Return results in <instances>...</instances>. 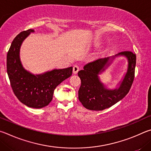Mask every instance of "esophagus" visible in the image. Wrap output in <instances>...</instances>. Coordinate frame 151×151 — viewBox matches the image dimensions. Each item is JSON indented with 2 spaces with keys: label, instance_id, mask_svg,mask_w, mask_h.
Segmentation results:
<instances>
[{
  "label": "esophagus",
  "instance_id": "34e87169",
  "mask_svg": "<svg viewBox=\"0 0 151 151\" xmlns=\"http://www.w3.org/2000/svg\"><path fill=\"white\" fill-rule=\"evenodd\" d=\"M79 70H80V68H79V66L77 65H75L73 67V73L74 74H76L79 71Z\"/></svg>",
  "mask_w": 151,
  "mask_h": 151
}]
</instances>
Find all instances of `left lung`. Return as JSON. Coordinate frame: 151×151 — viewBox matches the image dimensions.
<instances>
[{
    "instance_id": "obj_1",
    "label": "left lung",
    "mask_w": 151,
    "mask_h": 151,
    "mask_svg": "<svg viewBox=\"0 0 151 151\" xmlns=\"http://www.w3.org/2000/svg\"><path fill=\"white\" fill-rule=\"evenodd\" d=\"M117 56H124L128 60V70L119 87L114 90L107 89L102 83L99 75ZM136 65V54L130 51L121 52L112 57L97 60L86 64L83 70L78 71L81 86L78 98L84 107L92 111H101L111 107L119 101L127 94L133 84Z\"/></svg>"
}]
</instances>
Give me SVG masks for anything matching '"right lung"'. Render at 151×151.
Returning <instances> with one entry per match:
<instances>
[{
	"instance_id": "obj_1",
	"label": "right lung",
	"mask_w": 151,
	"mask_h": 151,
	"mask_svg": "<svg viewBox=\"0 0 151 151\" xmlns=\"http://www.w3.org/2000/svg\"><path fill=\"white\" fill-rule=\"evenodd\" d=\"M32 29L21 32L15 37L6 56V69L13 92L18 100L26 106L40 109L51 102L55 88L70 78L72 67L54 69L34 75L26 70L20 59V49L23 41Z\"/></svg>"
}]
</instances>
